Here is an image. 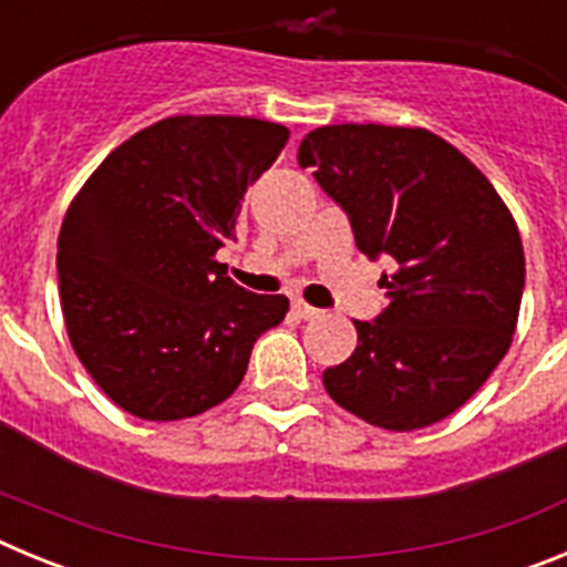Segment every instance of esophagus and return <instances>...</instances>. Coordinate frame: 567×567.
Wrapping results in <instances>:
<instances>
[{"label":"esophagus","instance_id":"34e87169","mask_svg":"<svg viewBox=\"0 0 567 567\" xmlns=\"http://www.w3.org/2000/svg\"><path fill=\"white\" fill-rule=\"evenodd\" d=\"M292 309H295V312H298L303 320H312V318H320V315H323V309L309 307V303H307V300H303V298H295V300H292Z\"/></svg>","mask_w":567,"mask_h":567}]
</instances>
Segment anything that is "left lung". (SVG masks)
<instances>
[{
    "label": "left lung",
    "mask_w": 567,
    "mask_h": 567,
    "mask_svg": "<svg viewBox=\"0 0 567 567\" xmlns=\"http://www.w3.org/2000/svg\"><path fill=\"white\" fill-rule=\"evenodd\" d=\"M323 193L346 209L383 275L385 309L354 320L352 358L323 372L354 417L414 432L477 392L508 352L525 287L517 221L457 147L423 127L329 124L300 142Z\"/></svg>",
    "instance_id": "left-lung-1"
}]
</instances>
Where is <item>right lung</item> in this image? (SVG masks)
Returning a JSON list of instances; mask_svg holds the SVG:
<instances>
[{
	"instance_id": "right-lung-1",
	"label": "right lung",
	"mask_w": 567,
	"mask_h": 567,
	"mask_svg": "<svg viewBox=\"0 0 567 567\" xmlns=\"http://www.w3.org/2000/svg\"><path fill=\"white\" fill-rule=\"evenodd\" d=\"M287 138L247 115H169L118 144L70 202L56 255L64 327L133 417L167 423L224 403L255 340L287 318L284 295L247 292L215 260Z\"/></svg>"
}]
</instances>
